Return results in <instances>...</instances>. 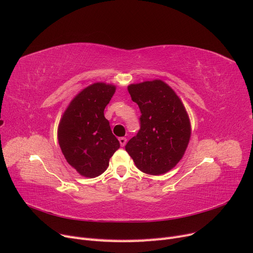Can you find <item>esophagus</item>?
I'll return each mask as SVG.
<instances>
[{"mask_svg": "<svg viewBox=\"0 0 253 253\" xmlns=\"http://www.w3.org/2000/svg\"><path fill=\"white\" fill-rule=\"evenodd\" d=\"M119 142H120L121 147H125L126 143V138H125V137H120V138H119Z\"/></svg>", "mask_w": 253, "mask_h": 253, "instance_id": "34e87169", "label": "esophagus"}]
</instances>
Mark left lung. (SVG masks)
<instances>
[{"instance_id": "1", "label": "left lung", "mask_w": 253, "mask_h": 253, "mask_svg": "<svg viewBox=\"0 0 253 253\" xmlns=\"http://www.w3.org/2000/svg\"><path fill=\"white\" fill-rule=\"evenodd\" d=\"M127 90L141 116L139 132L128 140L126 151L143 173L169 172L185 154L191 137L185 106L162 80L129 84Z\"/></svg>"}]
</instances>
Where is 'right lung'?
I'll list each match as a JSON object with an SVG mask.
<instances>
[{
  "label": "right lung",
  "mask_w": 253,
  "mask_h": 253,
  "mask_svg": "<svg viewBox=\"0 0 253 253\" xmlns=\"http://www.w3.org/2000/svg\"><path fill=\"white\" fill-rule=\"evenodd\" d=\"M115 90L113 84H90L73 99L60 120L61 151L66 162L84 177L102 174L108 169L110 158L120 148L104 117V109Z\"/></svg>",
  "instance_id": "obj_1"
}]
</instances>
